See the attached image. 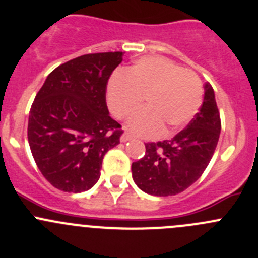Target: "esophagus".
Wrapping results in <instances>:
<instances>
[{
	"label": "esophagus",
	"mask_w": 258,
	"mask_h": 258,
	"mask_svg": "<svg viewBox=\"0 0 258 258\" xmlns=\"http://www.w3.org/2000/svg\"><path fill=\"white\" fill-rule=\"evenodd\" d=\"M132 139H133V137H132L131 134H127V133H124L121 137H120V141H121L122 143H126V142L132 141Z\"/></svg>",
	"instance_id": "34e87169"
}]
</instances>
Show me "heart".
<instances>
[{
  "mask_svg": "<svg viewBox=\"0 0 258 258\" xmlns=\"http://www.w3.org/2000/svg\"><path fill=\"white\" fill-rule=\"evenodd\" d=\"M144 97L146 110L134 115L127 129L143 137L171 134L188 124L203 101V86L198 75L161 57H147L126 68L124 75L110 78L106 101L117 119L139 109Z\"/></svg>",
  "mask_w": 258,
  "mask_h": 258,
  "instance_id": "1",
  "label": "heart"
}]
</instances>
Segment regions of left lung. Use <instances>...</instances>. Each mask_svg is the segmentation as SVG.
I'll list each match as a JSON object with an SVG mask.
<instances>
[{"label":"left lung","mask_w":258,"mask_h":258,"mask_svg":"<svg viewBox=\"0 0 258 258\" xmlns=\"http://www.w3.org/2000/svg\"><path fill=\"white\" fill-rule=\"evenodd\" d=\"M214 90L204 85V101L187 126L171 141L147 143L146 153L132 164L136 185L154 196H171L199 180L208 167L220 136Z\"/></svg>","instance_id":"8db88e82"}]
</instances>
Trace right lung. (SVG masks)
Listing matches in <instances>:
<instances>
[{
    "mask_svg": "<svg viewBox=\"0 0 258 258\" xmlns=\"http://www.w3.org/2000/svg\"><path fill=\"white\" fill-rule=\"evenodd\" d=\"M122 51L85 54L49 73L30 109L28 139L44 177L64 192L90 190L104 156L120 143L106 86Z\"/></svg>",
    "mask_w": 258,
    "mask_h": 258,
    "instance_id": "obj_1",
    "label": "right lung"
}]
</instances>
